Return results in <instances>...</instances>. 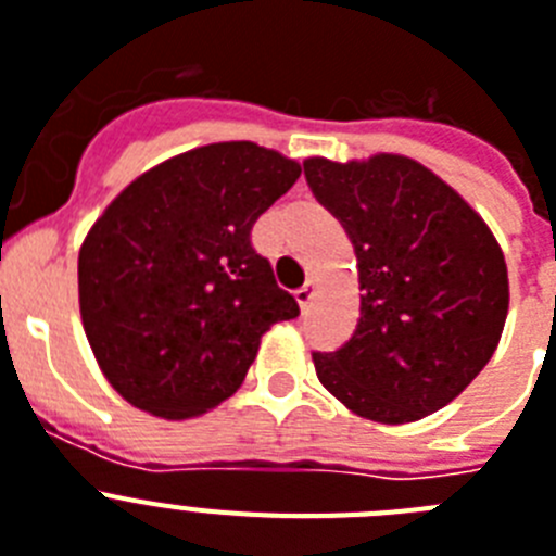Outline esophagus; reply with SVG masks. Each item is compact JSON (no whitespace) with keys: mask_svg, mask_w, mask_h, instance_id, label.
I'll use <instances>...</instances> for the list:
<instances>
[{"mask_svg":"<svg viewBox=\"0 0 556 556\" xmlns=\"http://www.w3.org/2000/svg\"><path fill=\"white\" fill-rule=\"evenodd\" d=\"M313 296H316V279H307V282L296 291V302L302 305V311H307V307H311Z\"/></svg>","mask_w":556,"mask_h":556,"instance_id":"obj_1","label":"esophagus"}]
</instances>
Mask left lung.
Instances as JSON below:
<instances>
[{
	"label": "left lung",
	"mask_w": 556,
	"mask_h": 556,
	"mask_svg": "<svg viewBox=\"0 0 556 556\" xmlns=\"http://www.w3.org/2000/svg\"><path fill=\"white\" fill-rule=\"evenodd\" d=\"M318 204L358 257L361 318L313 352L327 392L358 417L403 425L439 412L492 358L509 311L504 251L481 215L414 159H305Z\"/></svg>",
	"instance_id": "left-lung-1"
}]
</instances>
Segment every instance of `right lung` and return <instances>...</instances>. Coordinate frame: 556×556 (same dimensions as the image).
<instances>
[{
    "label": "right lung",
    "mask_w": 556,
    "mask_h": 556,
    "mask_svg": "<svg viewBox=\"0 0 556 556\" xmlns=\"http://www.w3.org/2000/svg\"><path fill=\"white\" fill-rule=\"evenodd\" d=\"M299 173L254 142H215L105 206L80 245L77 293L91 352L128 403L164 419L206 414L238 392L263 332L299 316L251 245Z\"/></svg>",
    "instance_id": "obj_1"
}]
</instances>
